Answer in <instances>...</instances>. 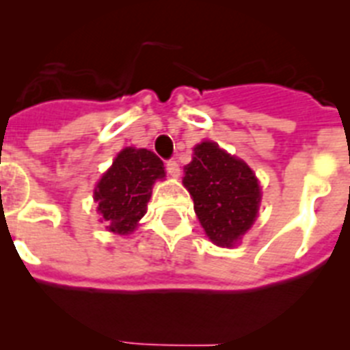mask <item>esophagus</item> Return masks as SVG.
Returning <instances> with one entry per match:
<instances>
[{"label": "esophagus", "instance_id": "obj_1", "mask_svg": "<svg viewBox=\"0 0 350 350\" xmlns=\"http://www.w3.org/2000/svg\"><path fill=\"white\" fill-rule=\"evenodd\" d=\"M166 172H168L170 177L177 178L178 175H180V166H178L177 161H168V163H166Z\"/></svg>", "mask_w": 350, "mask_h": 350}]
</instances>
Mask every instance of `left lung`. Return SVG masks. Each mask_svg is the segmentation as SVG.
<instances>
[{
  "label": "left lung",
  "mask_w": 350,
  "mask_h": 350,
  "mask_svg": "<svg viewBox=\"0 0 350 350\" xmlns=\"http://www.w3.org/2000/svg\"><path fill=\"white\" fill-rule=\"evenodd\" d=\"M184 173L206 237L219 247H233L258 217L261 187L254 172L215 142H202Z\"/></svg>",
  "instance_id": "1"
}]
</instances>
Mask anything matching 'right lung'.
Wrapping results in <instances>:
<instances>
[{
    "label": "right lung",
    "instance_id": "1",
    "mask_svg": "<svg viewBox=\"0 0 350 350\" xmlns=\"http://www.w3.org/2000/svg\"><path fill=\"white\" fill-rule=\"evenodd\" d=\"M165 175L163 161L154 152L122 148L94 189V202L107 230L117 234L133 233L147 212L154 182Z\"/></svg>",
    "mask_w": 350,
    "mask_h": 350
}]
</instances>
